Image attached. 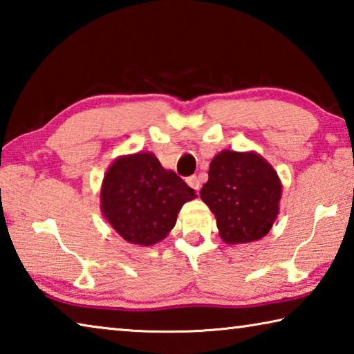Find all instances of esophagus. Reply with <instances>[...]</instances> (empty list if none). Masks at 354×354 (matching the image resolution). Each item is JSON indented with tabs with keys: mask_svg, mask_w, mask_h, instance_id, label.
<instances>
[{
	"mask_svg": "<svg viewBox=\"0 0 354 354\" xmlns=\"http://www.w3.org/2000/svg\"><path fill=\"white\" fill-rule=\"evenodd\" d=\"M187 184L190 185L192 189L196 190V192H198V190H200V187H201L200 178H196V176H190V178H187Z\"/></svg>",
	"mask_w": 354,
	"mask_h": 354,
	"instance_id": "obj_1",
	"label": "esophagus"
}]
</instances>
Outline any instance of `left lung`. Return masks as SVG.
I'll list each match as a JSON object with an SVG mask.
<instances>
[{
  "mask_svg": "<svg viewBox=\"0 0 354 354\" xmlns=\"http://www.w3.org/2000/svg\"><path fill=\"white\" fill-rule=\"evenodd\" d=\"M281 187L262 156L223 149L212 159L200 196L215 215L221 241L236 245L268 234L279 212Z\"/></svg>",
  "mask_w": 354,
  "mask_h": 354,
  "instance_id": "8db88e82",
  "label": "left lung"
}]
</instances>
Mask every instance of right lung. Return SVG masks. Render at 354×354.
Masks as SVG:
<instances>
[{
  "instance_id": "1",
  "label": "right lung",
  "mask_w": 354,
  "mask_h": 354,
  "mask_svg": "<svg viewBox=\"0 0 354 354\" xmlns=\"http://www.w3.org/2000/svg\"><path fill=\"white\" fill-rule=\"evenodd\" d=\"M196 198L173 170L153 153L120 156L101 185V212L129 243L149 247L162 241L176 223L184 203Z\"/></svg>"
}]
</instances>
